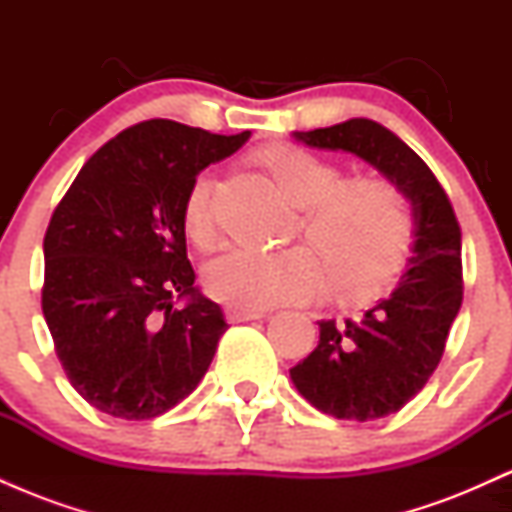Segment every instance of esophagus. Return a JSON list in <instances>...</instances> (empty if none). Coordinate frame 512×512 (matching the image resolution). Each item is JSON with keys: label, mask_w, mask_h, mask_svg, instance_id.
Listing matches in <instances>:
<instances>
[{"label": "esophagus", "mask_w": 512, "mask_h": 512, "mask_svg": "<svg viewBox=\"0 0 512 512\" xmlns=\"http://www.w3.org/2000/svg\"><path fill=\"white\" fill-rule=\"evenodd\" d=\"M264 310L262 308H238V305H228L226 308V320L228 322H248V320H257L262 317Z\"/></svg>", "instance_id": "1"}]
</instances>
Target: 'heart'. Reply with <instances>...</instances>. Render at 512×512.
Returning <instances> with one entry per match:
<instances>
[{"label": "heart", "instance_id": "heart-1", "mask_svg": "<svg viewBox=\"0 0 512 512\" xmlns=\"http://www.w3.org/2000/svg\"><path fill=\"white\" fill-rule=\"evenodd\" d=\"M281 192L303 211L309 248L231 250L209 262L204 286L238 308L303 303L332 284L342 301L378 296L397 279L414 243L411 207L392 180L366 175L344 182V170L293 144H274L260 154ZM216 178L204 170L187 187L182 223L199 248L216 240Z\"/></svg>", "mask_w": 512, "mask_h": 512}]
</instances>
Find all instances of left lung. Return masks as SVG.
I'll list each match as a JSON object with an SVG mask.
<instances>
[{
	"instance_id": "8db88e82",
	"label": "left lung",
	"mask_w": 512,
	"mask_h": 512,
	"mask_svg": "<svg viewBox=\"0 0 512 512\" xmlns=\"http://www.w3.org/2000/svg\"><path fill=\"white\" fill-rule=\"evenodd\" d=\"M296 137L361 156L414 204L416 243L402 284L358 320L317 322L315 351L291 368L298 392L334 419H383L424 390L443 358L462 305L460 223L424 158L378 122L356 117Z\"/></svg>"
}]
</instances>
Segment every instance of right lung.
I'll return each mask as SVG.
<instances>
[{"label":"right lung","instance_id":"obj_1","mask_svg":"<svg viewBox=\"0 0 512 512\" xmlns=\"http://www.w3.org/2000/svg\"><path fill=\"white\" fill-rule=\"evenodd\" d=\"M248 137L137 122L88 158L52 211L40 303L64 373L91 407L154 419L207 373L228 325L192 286L182 202L199 170ZM182 295L191 303L175 309Z\"/></svg>","mask_w":512,"mask_h":512}]
</instances>
